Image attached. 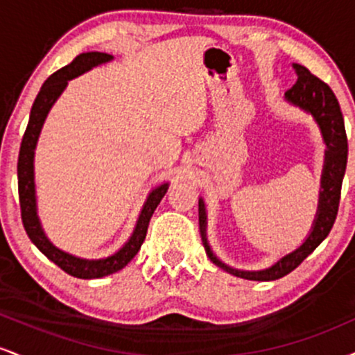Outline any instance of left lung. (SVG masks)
Segmentation results:
<instances>
[{"label":"left lung","mask_w":355,"mask_h":355,"mask_svg":"<svg viewBox=\"0 0 355 355\" xmlns=\"http://www.w3.org/2000/svg\"><path fill=\"white\" fill-rule=\"evenodd\" d=\"M294 68L299 78L294 87L285 92L284 100L313 118L325 144L317 214L311 232L304 242L292 252L280 257L270 267L260 268V270H243V268L227 266L211 250L209 239H207V207L203 198H198V223H200V235L207 255L215 266L240 279L268 282V280H277L291 274L320 245L322 240L327 237L337 217L342 180H344L345 166H347V137H345L344 118H342L339 101L329 85L313 76L302 64L295 63Z\"/></svg>","instance_id":"obj_1"}]
</instances>
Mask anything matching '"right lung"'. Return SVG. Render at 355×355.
<instances>
[{
  "label": "right lung",
  "mask_w": 355,
  "mask_h": 355,
  "mask_svg": "<svg viewBox=\"0 0 355 355\" xmlns=\"http://www.w3.org/2000/svg\"><path fill=\"white\" fill-rule=\"evenodd\" d=\"M112 60L113 56L108 55V53H81L70 64L53 73L50 78L44 81L38 96H36L33 107H31L30 121H28L18 157V191L24 230H26L28 237L40 248L42 254L46 255L60 268H63L67 274L76 277V279H101V277L115 274V272L121 270L125 266H128L130 260L140 250L141 243H144L146 237L150 218H152L155 209L162 202V198L165 197L166 190L170 187L168 182H164L150 190L148 197H146L144 207L140 210V215H138L132 235L116 252L107 257H101V259H83V257L68 254V252L53 245L51 240L44 234L43 225L38 217V202H36L35 185V150L36 145H38V138L40 133H42L44 120H46L53 105L61 96V93L67 89L68 81L89 71L92 68L108 63Z\"/></svg>",
  "instance_id": "obj_1"
}]
</instances>
